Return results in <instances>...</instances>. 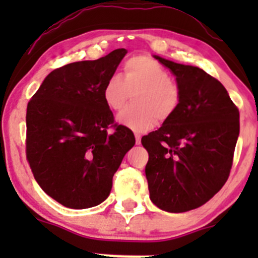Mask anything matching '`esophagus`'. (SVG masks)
I'll list each match as a JSON object with an SVG mask.
<instances>
[{
  "instance_id": "obj_1",
  "label": "esophagus",
  "mask_w": 258,
  "mask_h": 258,
  "mask_svg": "<svg viewBox=\"0 0 258 258\" xmlns=\"http://www.w3.org/2000/svg\"><path fill=\"white\" fill-rule=\"evenodd\" d=\"M135 139H136V145L141 144V135H140V134H135Z\"/></svg>"
}]
</instances>
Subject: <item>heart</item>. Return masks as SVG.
Wrapping results in <instances>:
<instances>
[{"label": "heart", "instance_id": "obj_1", "mask_svg": "<svg viewBox=\"0 0 258 258\" xmlns=\"http://www.w3.org/2000/svg\"><path fill=\"white\" fill-rule=\"evenodd\" d=\"M135 106L127 107L117 116V122L136 132H145L155 126L158 119L168 118L179 103L178 86L170 72L156 59L136 56L127 59L123 66V79L113 75L106 81L102 96L111 111L122 110L134 93Z\"/></svg>", "mask_w": 258, "mask_h": 258}]
</instances>
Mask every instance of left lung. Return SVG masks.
<instances>
[{"mask_svg":"<svg viewBox=\"0 0 258 258\" xmlns=\"http://www.w3.org/2000/svg\"><path fill=\"white\" fill-rule=\"evenodd\" d=\"M153 57L176 76L179 103L141 140L148 152L150 199L167 212H187L210 201L227 181L240 112L222 83L204 70Z\"/></svg>","mask_w":258,"mask_h":258,"instance_id":"left-lung-1","label":"left lung"}]
</instances>
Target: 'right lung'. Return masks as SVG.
Here are the masks:
<instances>
[{
  "label": "right lung",
  "mask_w": 258,
  "mask_h": 258,
  "mask_svg": "<svg viewBox=\"0 0 258 258\" xmlns=\"http://www.w3.org/2000/svg\"><path fill=\"white\" fill-rule=\"evenodd\" d=\"M126 53L118 48L95 61L59 67L28 102V163L41 188L64 207L82 210L102 204L113 175L136 142L131 130L113 124L102 96L106 81Z\"/></svg>",
  "instance_id": "right-lung-1"
}]
</instances>
